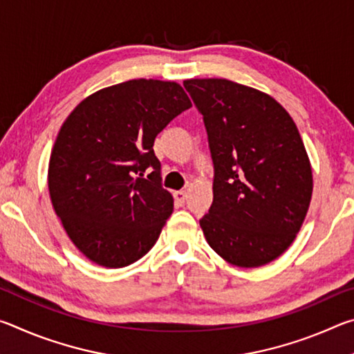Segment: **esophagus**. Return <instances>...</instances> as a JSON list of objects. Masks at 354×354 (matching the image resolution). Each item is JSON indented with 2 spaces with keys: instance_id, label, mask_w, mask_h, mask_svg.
<instances>
[{
  "instance_id": "esophagus-1",
  "label": "esophagus",
  "mask_w": 354,
  "mask_h": 354,
  "mask_svg": "<svg viewBox=\"0 0 354 354\" xmlns=\"http://www.w3.org/2000/svg\"><path fill=\"white\" fill-rule=\"evenodd\" d=\"M173 196H175V203L178 206H184L185 200H187V194H185L184 190H178L173 194Z\"/></svg>"
}]
</instances>
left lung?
<instances>
[{"label":"left lung","mask_w":354,"mask_h":354,"mask_svg":"<svg viewBox=\"0 0 354 354\" xmlns=\"http://www.w3.org/2000/svg\"><path fill=\"white\" fill-rule=\"evenodd\" d=\"M205 122L214 201L200 220L207 243L239 267L289 248L313 196V170L292 117L267 93L227 80H187Z\"/></svg>","instance_id":"obj_1"}]
</instances>
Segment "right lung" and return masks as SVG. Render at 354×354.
<instances>
[{"instance_id":"add662e5","label":"right lung","mask_w":354,"mask_h":354,"mask_svg":"<svg viewBox=\"0 0 354 354\" xmlns=\"http://www.w3.org/2000/svg\"><path fill=\"white\" fill-rule=\"evenodd\" d=\"M189 107L176 82L133 80L91 95L64 122L48 187L71 242L92 262L127 267L158 241L173 196L162 187L154 139Z\"/></svg>"}]
</instances>
